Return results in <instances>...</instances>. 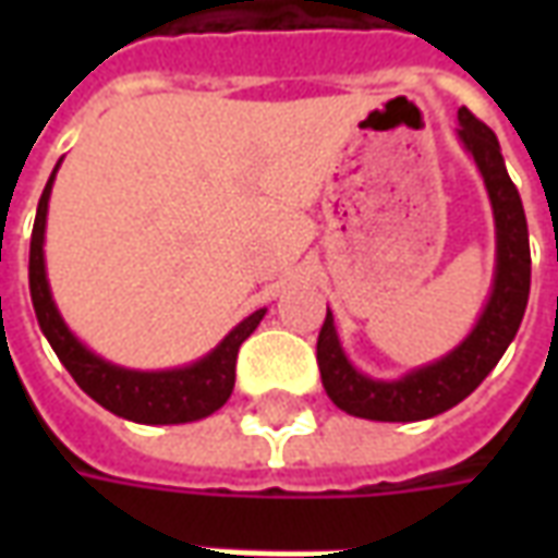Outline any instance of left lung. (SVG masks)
<instances>
[{
    "label": "left lung",
    "instance_id": "1",
    "mask_svg": "<svg viewBox=\"0 0 558 558\" xmlns=\"http://www.w3.org/2000/svg\"><path fill=\"white\" fill-rule=\"evenodd\" d=\"M457 122H460L457 137L478 167L496 223V268H493L490 299L484 304L478 323L454 350L445 352L436 362L412 367L400 379H376L362 374L340 347L335 316L328 311L316 340L319 376L331 403L355 418L424 421L457 407L499 364L526 314L529 280H532L526 211L511 175L505 170L496 134L469 113L466 107L457 113Z\"/></svg>",
    "mask_w": 558,
    "mask_h": 558
}]
</instances>
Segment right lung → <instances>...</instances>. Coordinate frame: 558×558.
I'll return each mask as SVG.
<instances>
[{"mask_svg":"<svg viewBox=\"0 0 558 558\" xmlns=\"http://www.w3.org/2000/svg\"><path fill=\"white\" fill-rule=\"evenodd\" d=\"M62 163V160H59ZM59 163L47 179L41 199H38V215L32 227L29 244V292L32 307L38 316L44 338L65 364V371L74 376L86 395L104 410H110L119 418L137 421V424H187L218 412L232 395L235 386V355L244 340L254 335L259 319L266 316V307H259L251 316H244L239 326L232 328L218 347L206 352L203 359L184 367H170V371H131L119 364L107 362L101 355L83 343V340L65 326L59 314L47 280V263H44V230H47V206L53 194L56 172Z\"/></svg>","mask_w":558,"mask_h":558,"instance_id":"obj_1","label":"right lung"}]
</instances>
